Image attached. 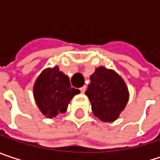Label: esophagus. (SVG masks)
Here are the masks:
<instances>
[{
	"label": "esophagus",
	"instance_id": "1",
	"mask_svg": "<svg viewBox=\"0 0 160 160\" xmlns=\"http://www.w3.org/2000/svg\"><path fill=\"white\" fill-rule=\"evenodd\" d=\"M86 86H82V87L80 88V91H81V93H82V94H84V93L86 92Z\"/></svg>",
	"mask_w": 160,
	"mask_h": 160
}]
</instances>
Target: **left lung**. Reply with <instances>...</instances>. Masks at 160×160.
<instances>
[{"label": "left lung", "mask_w": 160, "mask_h": 160, "mask_svg": "<svg viewBox=\"0 0 160 160\" xmlns=\"http://www.w3.org/2000/svg\"><path fill=\"white\" fill-rule=\"evenodd\" d=\"M86 95L93 114L103 122H113L118 118L128 101V89L121 76L111 69L99 66L90 76Z\"/></svg>", "instance_id": "obj_1"}]
</instances>
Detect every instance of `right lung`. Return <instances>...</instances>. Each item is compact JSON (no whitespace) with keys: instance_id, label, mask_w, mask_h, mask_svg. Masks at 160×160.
Listing matches in <instances>:
<instances>
[{"instance_id":"add662e5","label":"right lung","mask_w":160,"mask_h":160,"mask_svg":"<svg viewBox=\"0 0 160 160\" xmlns=\"http://www.w3.org/2000/svg\"><path fill=\"white\" fill-rule=\"evenodd\" d=\"M80 90L71 87L67 75L58 66L42 72L33 86V97L40 111L48 118L64 113L72 98Z\"/></svg>"}]
</instances>
